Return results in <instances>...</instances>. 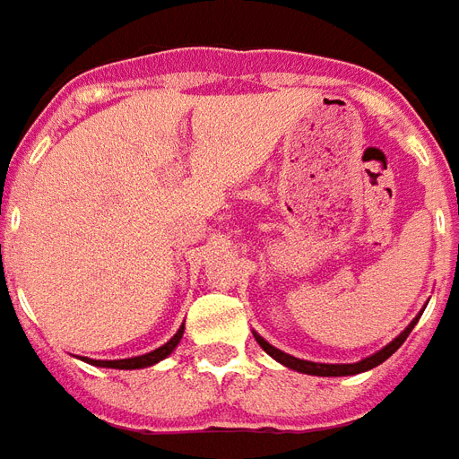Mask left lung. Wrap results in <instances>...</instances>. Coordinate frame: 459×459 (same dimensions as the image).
<instances>
[{
	"mask_svg": "<svg viewBox=\"0 0 459 459\" xmlns=\"http://www.w3.org/2000/svg\"><path fill=\"white\" fill-rule=\"evenodd\" d=\"M417 320H420V315H417L415 320L408 325V329H405V332H403L398 339L391 341L386 348H381L379 353L369 355V358H365V360H360V362H353V365H322V362L299 360V358H293V355L281 353L280 348L270 346V343H267L263 336H258V333H253V336H255V341H258L260 348H263L267 355H273L274 360L281 362V365H287V368L296 369V372H303V375H317V377H346V375H360V372H368V369L381 365V362L386 360V358H391V355H394L395 351L403 346V341L408 339V333L412 332V327L417 325Z\"/></svg>",
	"mask_w": 459,
	"mask_h": 459,
	"instance_id": "obj_1",
	"label": "left lung"
}]
</instances>
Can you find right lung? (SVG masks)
Returning <instances> with one entry per match:
<instances>
[{
	"label": "right lung",
	"mask_w": 459,
	"mask_h": 459,
	"mask_svg": "<svg viewBox=\"0 0 459 459\" xmlns=\"http://www.w3.org/2000/svg\"><path fill=\"white\" fill-rule=\"evenodd\" d=\"M182 332H185V327H179L178 333H175L168 343H163V346L156 348V351H152V353H146V355L127 358V360H90V358H87V362H90V365H97V368H111V369L149 368V365H156V362L163 360V358H168V355L172 353V348L178 346L179 339H182Z\"/></svg>",
	"instance_id": "right-lung-1"
}]
</instances>
